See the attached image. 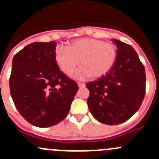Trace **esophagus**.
Here are the masks:
<instances>
[{"label":"esophagus","instance_id":"obj_1","mask_svg":"<svg viewBox=\"0 0 159 159\" xmlns=\"http://www.w3.org/2000/svg\"><path fill=\"white\" fill-rule=\"evenodd\" d=\"M78 86H79V88H84V87H85V84H84V83L78 82Z\"/></svg>","mask_w":159,"mask_h":159}]
</instances>
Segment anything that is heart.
I'll return each instance as SVG.
<instances>
[{
    "label": "heart",
    "instance_id": "b5f03b06",
    "mask_svg": "<svg viewBox=\"0 0 159 159\" xmlns=\"http://www.w3.org/2000/svg\"><path fill=\"white\" fill-rule=\"evenodd\" d=\"M116 56L117 51L113 43L92 38H81L67 43L66 48H57L54 58L57 66L66 75H71L80 61L81 67L75 74V78H99L113 67Z\"/></svg>",
    "mask_w": 159,
    "mask_h": 159
}]
</instances>
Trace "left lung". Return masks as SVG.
<instances>
[{
  "label": "left lung",
  "mask_w": 159,
  "mask_h": 159,
  "mask_svg": "<svg viewBox=\"0 0 159 159\" xmlns=\"http://www.w3.org/2000/svg\"><path fill=\"white\" fill-rule=\"evenodd\" d=\"M112 40L117 47L113 67L105 75L86 84L90 111L107 125L128 120L139 109L146 93L145 67L135 50L120 40Z\"/></svg>",
  "instance_id": "1"
}]
</instances>
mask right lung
I'll use <instances>...</instances> for the list:
<instances>
[{
  "instance_id": "obj_1",
  "label": "right lung",
  "mask_w": 159,
  "mask_h": 159,
  "mask_svg": "<svg viewBox=\"0 0 159 159\" xmlns=\"http://www.w3.org/2000/svg\"><path fill=\"white\" fill-rule=\"evenodd\" d=\"M57 42H34L12 60L10 94L16 110L33 126L48 127L64 120L79 87L55 61Z\"/></svg>"
}]
</instances>
